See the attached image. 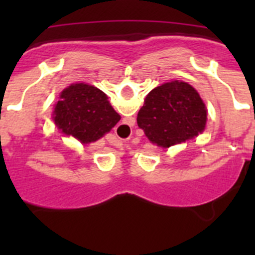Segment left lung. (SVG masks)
<instances>
[{
	"mask_svg": "<svg viewBox=\"0 0 255 255\" xmlns=\"http://www.w3.org/2000/svg\"><path fill=\"white\" fill-rule=\"evenodd\" d=\"M136 121L152 143L168 148L203 131L207 110L194 88L175 80L148 93Z\"/></svg>",
	"mask_w": 255,
	"mask_h": 255,
	"instance_id": "obj_1",
	"label": "left lung"
}]
</instances>
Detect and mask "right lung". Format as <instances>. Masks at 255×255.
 Here are the masks:
<instances>
[{
    "label": "right lung",
    "mask_w": 255,
    "mask_h": 255,
    "mask_svg": "<svg viewBox=\"0 0 255 255\" xmlns=\"http://www.w3.org/2000/svg\"><path fill=\"white\" fill-rule=\"evenodd\" d=\"M55 124L83 144L96 141L120 121L107 96L93 85L79 83L61 93L55 107Z\"/></svg>",
    "instance_id": "right-lung-1"
}]
</instances>
